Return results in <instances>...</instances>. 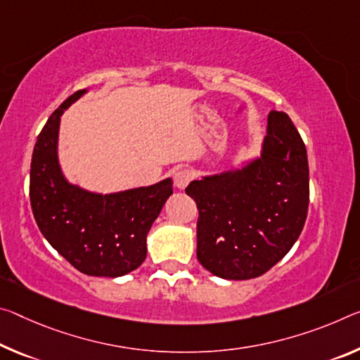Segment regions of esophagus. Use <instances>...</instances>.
Returning a JSON list of instances; mask_svg holds the SVG:
<instances>
[{
    "label": "esophagus",
    "instance_id": "1",
    "mask_svg": "<svg viewBox=\"0 0 360 360\" xmlns=\"http://www.w3.org/2000/svg\"><path fill=\"white\" fill-rule=\"evenodd\" d=\"M193 179V174H192V171H189V169H179V171H176L174 173V186H176V189H179V191H184L187 186H189V182Z\"/></svg>",
    "mask_w": 360,
    "mask_h": 360
}]
</instances>
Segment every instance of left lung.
Here are the masks:
<instances>
[{"label": "left lung", "mask_w": 360, "mask_h": 360, "mask_svg": "<svg viewBox=\"0 0 360 360\" xmlns=\"http://www.w3.org/2000/svg\"><path fill=\"white\" fill-rule=\"evenodd\" d=\"M197 259L227 281L259 277L290 252L309 205L306 146L292 120L272 110L259 157L242 168L192 181Z\"/></svg>", "instance_id": "8db88e82"}]
</instances>
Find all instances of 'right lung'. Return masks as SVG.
I'll return each instance as SVG.
<instances>
[{"mask_svg": "<svg viewBox=\"0 0 360 360\" xmlns=\"http://www.w3.org/2000/svg\"><path fill=\"white\" fill-rule=\"evenodd\" d=\"M86 93L72 94L39 133L32 157L30 203L44 238L75 269L94 277H122L144 262L147 233L173 193V181L112 193L68 182L57 153L60 117Z\"/></svg>", "mask_w": 360, "mask_h": 360, "instance_id": "add662e5", "label": "right lung"}]
</instances>
